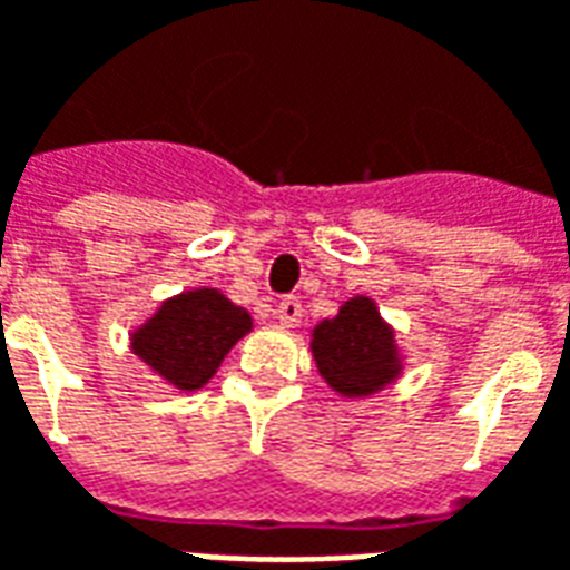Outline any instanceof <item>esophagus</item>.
Here are the masks:
<instances>
[{
    "label": "esophagus",
    "instance_id": "1",
    "mask_svg": "<svg viewBox=\"0 0 570 570\" xmlns=\"http://www.w3.org/2000/svg\"><path fill=\"white\" fill-rule=\"evenodd\" d=\"M277 320H281V326L284 328H296L302 323V302L298 298H284L281 305H277Z\"/></svg>",
    "mask_w": 570,
    "mask_h": 570
}]
</instances>
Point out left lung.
<instances>
[{"instance_id": "8db88e82", "label": "left lung", "mask_w": 570, "mask_h": 570, "mask_svg": "<svg viewBox=\"0 0 570 570\" xmlns=\"http://www.w3.org/2000/svg\"><path fill=\"white\" fill-rule=\"evenodd\" d=\"M311 356L320 377L341 399H368L402 377L404 353L395 328L371 296H353L335 317L311 328Z\"/></svg>"}]
</instances>
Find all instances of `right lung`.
I'll list each match as a JSON object with an SVG mask.
<instances>
[{
  "label": "right lung",
  "instance_id": "obj_1",
  "mask_svg": "<svg viewBox=\"0 0 570 570\" xmlns=\"http://www.w3.org/2000/svg\"><path fill=\"white\" fill-rule=\"evenodd\" d=\"M253 332L250 311L214 286H193L159 302L129 332V350L175 392H196L217 374L238 341Z\"/></svg>",
  "mask_w": 570,
  "mask_h": 570
}]
</instances>
